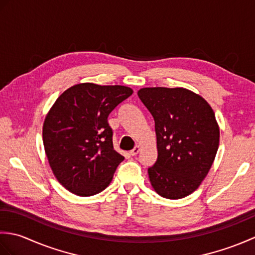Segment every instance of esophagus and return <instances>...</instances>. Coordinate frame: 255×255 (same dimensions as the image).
Returning <instances> with one entry per match:
<instances>
[{
    "label": "esophagus",
    "mask_w": 255,
    "mask_h": 255,
    "mask_svg": "<svg viewBox=\"0 0 255 255\" xmlns=\"http://www.w3.org/2000/svg\"><path fill=\"white\" fill-rule=\"evenodd\" d=\"M139 151H140V147H139V145H136V147H134L129 153H130V155L133 156V155H137L139 153Z\"/></svg>",
    "instance_id": "obj_1"
}]
</instances>
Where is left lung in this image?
I'll return each instance as SVG.
<instances>
[{
  "instance_id": "obj_1",
  "label": "left lung",
  "mask_w": 255,
  "mask_h": 255,
  "mask_svg": "<svg viewBox=\"0 0 255 255\" xmlns=\"http://www.w3.org/2000/svg\"><path fill=\"white\" fill-rule=\"evenodd\" d=\"M138 96L154 119L158 159L148 169L151 185L164 198L185 197L198 188L217 153L213 108L183 88H144Z\"/></svg>"
}]
</instances>
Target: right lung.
I'll return each mask as SVG.
<instances>
[{"instance_id": "obj_1", "label": "right lung", "mask_w": 255, "mask_h": 255, "mask_svg": "<svg viewBox=\"0 0 255 255\" xmlns=\"http://www.w3.org/2000/svg\"><path fill=\"white\" fill-rule=\"evenodd\" d=\"M131 94L123 85L80 83L50 108L42 141L53 174L69 192L92 196L110 185L124 156L114 150L107 117Z\"/></svg>"}]
</instances>
